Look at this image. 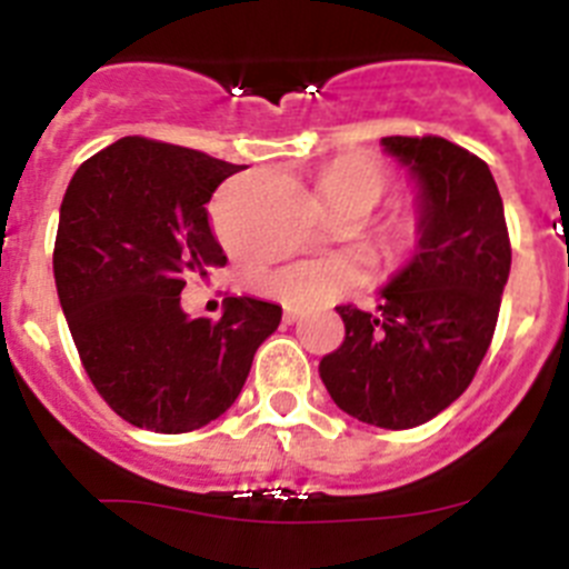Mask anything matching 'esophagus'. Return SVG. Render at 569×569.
Segmentation results:
<instances>
[{
    "instance_id": "obj_1",
    "label": "esophagus",
    "mask_w": 569,
    "mask_h": 569,
    "mask_svg": "<svg viewBox=\"0 0 569 569\" xmlns=\"http://www.w3.org/2000/svg\"><path fill=\"white\" fill-rule=\"evenodd\" d=\"M301 316H305V313H301V310H296V308L284 310V321H290V325H293V321H299Z\"/></svg>"
}]
</instances>
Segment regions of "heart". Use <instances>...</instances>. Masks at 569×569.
I'll use <instances>...</instances> for the list:
<instances>
[{
    "label": "heart",
    "mask_w": 569,
    "mask_h": 569,
    "mask_svg": "<svg viewBox=\"0 0 569 569\" xmlns=\"http://www.w3.org/2000/svg\"><path fill=\"white\" fill-rule=\"evenodd\" d=\"M387 190H390V170L376 156L367 153L339 156L319 173V193L325 196L328 208L359 204L370 213L385 199ZM421 230H425V222L419 213L399 216L390 228V250L399 256L410 253L419 244ZM367 279H370V270L365 261L356 256L333 253L270 270L259 279V288L261 293L288 308L316 310L361 288Z\"/></svg>",
    "instance_id": "heart-1"
}]
</instances>
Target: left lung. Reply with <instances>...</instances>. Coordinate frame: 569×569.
<instances>
[{"label": "left lung", "instance_id": "1", "mask_svg": "<svg viewBox=\"0 0 569 569\" xmlns=\"http://www.w3.org/2000/svg\"><path fill=\"white\" fill-rule=\"evenodd\" d=\"M419 184L413 261L381 290L379 313L339 305L345 341L319 365L347 416L385 430L419 427L479 370L510 276L505 204L487 162L441 136H385Z\"/></svg>", "mask_w": 569, "mask_h": 569}]
</instances>
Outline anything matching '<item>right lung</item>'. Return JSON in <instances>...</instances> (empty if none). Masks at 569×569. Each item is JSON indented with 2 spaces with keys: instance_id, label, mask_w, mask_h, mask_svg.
<instances>
[{
  "instance_id": "add662e5",
  "label": "right lung",
  "mask_w": 569,
  "mask_h": 569,
  "mask_svg": "<svg viewBox=\"0 0 569 569\" xmlns=\"http://www.w3.org/2000/svg\"><path fill=\"white\" fill-rule=\"evenodd\" d=\"M244 170L202 150L124 136L70 179L53 276L84 373L133 427L190 433L241 393L281 308L230 296L219 321L179 305L190 279L224 268L208 202Z\"/></svg>"
}]
</instances>
